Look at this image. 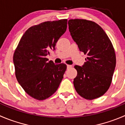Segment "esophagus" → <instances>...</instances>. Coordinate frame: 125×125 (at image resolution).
<instances>
[{
    "instance_id": "1",
    "label": "esophagus",
    "mask_w": 125,
    "mask_h": 125,
    "mask_svg": "<svg viewBox=\"0 0 125 125\" xmlns=\"http://www.w3.org/2000/svg\"><path fill=\"white\" fill-rule=\"evenodd\" d=\"M72 67V66L70 65H67V68L69 69V68H71Z\"/></svg>"
}]
</instances>
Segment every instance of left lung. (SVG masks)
<instances>
[{
	"mask_svg": "<svg viewBox=\"0 0 125 125\" xmlns=\"http://www.w3.org/2000/svg\"><path fill=\"white\" fill-rule=\"evenodd\" d=\"M69 31L80 51L87 54L82 66L75 65V90L86 100L103 95L111 84L116 65L114 48L103 29L95 22L70 19Z\"/></svg>",
	"mask_w": 125,
	"mask_h": 125,
	"instance_id": "1",
	"label": "left lung"
}]
</instances>
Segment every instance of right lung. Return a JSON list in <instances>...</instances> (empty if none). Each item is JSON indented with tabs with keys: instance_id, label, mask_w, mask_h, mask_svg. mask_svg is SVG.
Returning a JSON list of instances; mask_svg holds the SVG:
<instances>
[{
	"instance_id": "1",
	"label": "right lung",
	"mask_w": 125,
	"mask_h": 125,
	"mask_svg": "<svg viewBox=\"0 0 125 125\" xmlns=\"http://www.w3.org/2000/svg\"><path fill=\"white\" fill-rule=\"evenodd\" d=\"M67 19L46 21L30 27L21 38L13 55L17 81L31 97L44 100L59 88L66 70L46 57L65 32Z\"/></svg>"
}]
</instances>
